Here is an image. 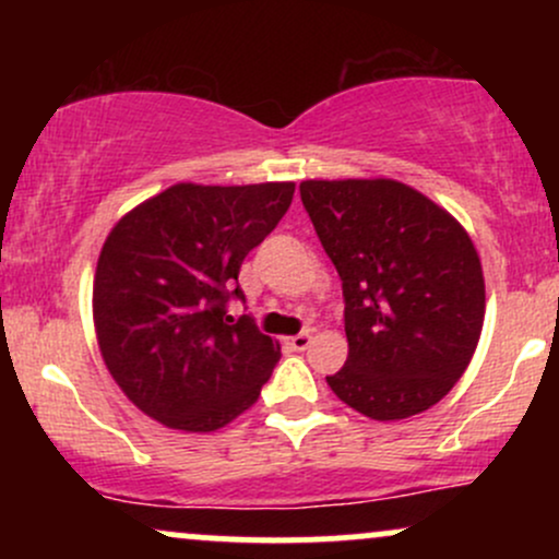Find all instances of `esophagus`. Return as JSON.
Instances as JSON below:
<instances>
[{"label":"esophagus","instance_id":"34e87169","mask_svg":"<svg viewBox=\"0 0 559 559\" xmlns=\"http://www.w3.org/2000/svg\"><path fill=\"white\" fill-rule=\"evenodd\" d=\"M310 342H312V333L310 331H301V333H297V336L288 338V346H292L294 352H305L307 346H310Z\"/></svg>","mask_w":559,"mask_h":559}]
</instances>
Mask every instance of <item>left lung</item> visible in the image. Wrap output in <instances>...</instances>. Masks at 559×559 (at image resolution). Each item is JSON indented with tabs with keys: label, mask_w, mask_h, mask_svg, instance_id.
Wrapping results in <instances>:
<instances>
[{
	"label": "left lung",
	"mask_w": 559,
	"mask_h": 559,
	"mask_svg": "<svg viewBox=\"0 0 559 559\" xmlns=\"http://www.w3.org/2000/svg\"><path fill=\"white\" fill-rule=\"evenodd\" d=\"M301 204L344 294L349 357L325 376L373 420L433 407L476 352L486 292L476 247L447 210L400 181H305Z\"/></svg>",
	"instance_id": "8db88e82"
}]
</instances>
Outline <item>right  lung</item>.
I'll list each match as a JSON object with an SVG mask.
<instances>
[{
	"mask_svg": "<svg viewBox=\"0 0 559 559\" xmlns=\"http://www.w3.org/2000/svg\"><path fill=\"white\" fill-rule=\"evenodd\" d=\"M294 183H176L131 210L96 262L94 325L126 396L181 431H215L258 402L281 346L243 301L241 262L278 226Z\"/></svg>",
	"mask_w": 559,
	"mask_h": 559,
	"instance_id": "add662e5",
	"label": "right lung"
}]
</instances>
